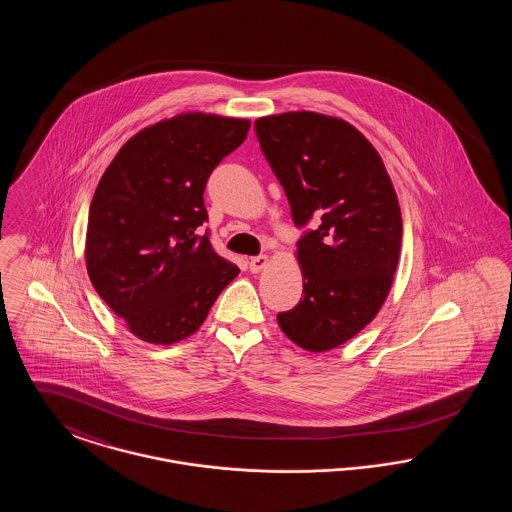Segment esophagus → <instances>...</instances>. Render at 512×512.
<instances>
[{
    "instance_id": "1",
    "label": "esophagus",
    "mask_w": 512,
    "mask_h": 512,
    "mask_svg": "<svg viewBox=\"0 0 512 512\" xmlns=\"http://www.w3.org/2000/svg\"><path fill=\"white\" fill-rule=\"evenodd\" d=\"M267 265V255H257V257H251V259H249V270H251V272H261Z\"/></svg>"
}]
</instances>
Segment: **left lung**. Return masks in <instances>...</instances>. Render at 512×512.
<instances>
[{"label": "left lung", "instance_id": "obj_1", "mask_svg": "<svg viewBox=\"0 0 512 512\" xmlns=\"http://www.w3.org/2000/svg\"><path fill=\"white\" fill-rule=\"evenodd\" d=\"M255 132L295 226L305 228L297 242L303 297L278 324L307 351L334 349L376 317L390 292L403 230L393 184L349 122L299 111L257 119Z\"/></svg>", "mask_w": 512, "mask_h": 512}]
</instances>
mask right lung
Instances as JSON below:
<instances>
[{"label": "right lung", "instance_id": "right-lung-1", "mask_svg": "<svg viewBox=\"0 0 512 512\" xmlns=\"http://www.w3.org/2000/svg\"><path fill=\"white\" fill-rule=\"evenodd\" d=\"M251 122L186 113L130 138L90 205L86 267L99 297L140 340L169 345L203 324L240 268L209 240L203 192Z\"/></svg>", "mask_w": 512, "mask_h": 512}]
</instances>
